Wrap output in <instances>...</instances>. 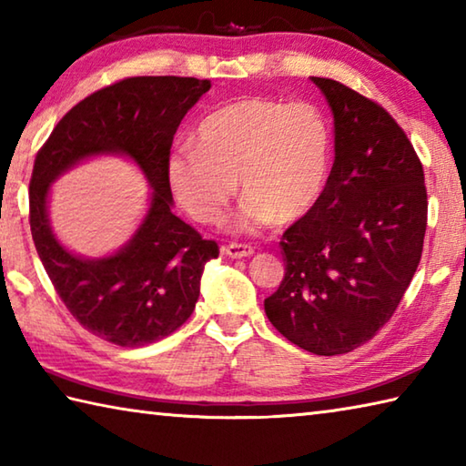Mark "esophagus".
Listing matches in <instances>:
<instances>
[{
    "label": "esophagus",
    "instance_id": "obj_1",
    "mask_svg": "<svg viewBox=\"0 0 466 466\" xmlns=\"http://www.w3.org/2000/svg\"><path fill=\"white\" fill-rule=\"evenodd\" d=\"M252 252H255V248H252L250 244L232 242L228 244V247H224V255L230 258H247V257H252Z\"/></svg>",
    "mask_w": 466,
    "mask_h": 466
}]
</instances>
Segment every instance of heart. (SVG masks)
<instances>
[{"mask_svg":"<svg viewBox=\"0 0 466 466\" xmlns=\"http://www.w3.org/2000/svg\"><path fill=\"white\" fill-rule=\"evenodd\" d=\"M329 167L332 132L318 106L244 97L204 117L196 145L175 148L165 175L177 204L199 224H218L240 187L236 226L252 232L309 214Z\"/></svg>","mask_w":466,"mask_h":466,"instance_id":"obj_1","label":"heart"}]
</instances>
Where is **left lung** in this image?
I'll list each match as a JSON object with an SVG mask.
<instances>
[{
    "mask_svg": "<svg viewBox=\"0 0 466 466\" xmlns=\"http://www.w3.org/2000/svg\"><path fill=\"white\" fill-rule=\"evenodd\" d=\"M334 116V165L283 234L285 277L265 299L279 332L334 357L369 342L400 306L424 248V168L397 122L342 83L311 77Z\"/></svg>",
    "mask_w": 466,
    "mask_h": 466,
    "instance_id": "8db88e82",
    "label": "left lung"
}]
</instances>
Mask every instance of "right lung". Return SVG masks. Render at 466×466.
Segmentation results:
<instances>
[{
    "instance_id": "1",
    "label": "right lung",
    "mask_w": 466,
    "mask_h": 466,
    "mask_svg": "<svg viewBox=\"0 0 466 466\" xmlns=\"http://www.w3.org/2000/svg\"><path fill=\"white\" fill-rule=\"evenodd\" d=\"M208 79L130 77L79 101L40 148L30 179V230L58 298L79 324L104 340L138 349L175 332L196 309L206 262L218 258L173 214L165 167L185 114L209 91ZM97 156H124L153 191L131 240L104 258H81L49 226V185Z\"/></svg>"
}]
</instances>
